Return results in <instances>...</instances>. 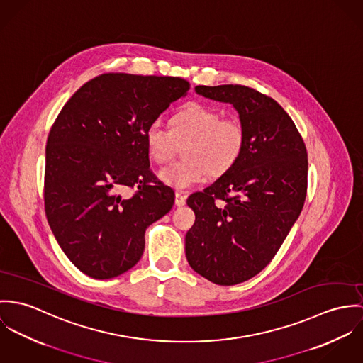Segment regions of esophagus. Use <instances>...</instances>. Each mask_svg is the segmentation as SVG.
I'll list each match as a JSON object with an SVG mask.
<instances>
[{
    "label": "esophagus",
    "mask_w": 363,
    "mask_h": 363,
    "mask_svg": "<svg viewBox=\"0 0 363 363\" xmlns=\"http://www.w3.org/2000/svg\"><path fill=\"white\" fill-rule=\"evenodd\" d=\"M185 203H186V196H184L182 194L177 192V194H175V206H177V207H181V206H184Z\"/></svg>",
    "instance_id": "esophagus-1"
}]
</instances>
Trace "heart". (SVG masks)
Instances as JSON below:
<instances>
[{"instance_id": "heart-1", "label": "heart", "mask_w": 363, "mask_h": 363, "mask_svg": "<svg viewBox=\"0 0 363 363\" xmlns=\"http://www.w3.org/2000/svg\"><path fill=\"white\" fill-rule=\"evenodd\" d=\"M149 157L157 164L168 162L182 147V160L171 162L159 172L165 185L185 191L201 184L206 174L220 177L228 172L241 157L245 130L241 122L221 117L213 107L188 104L175 114L167 129L160 121L152 122L145 132Z\"/></svg>"}]
</instances>
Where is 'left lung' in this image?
<instances>
[{"mask_svg": "<svg viewBox=\"0 0 363 363\" xmlns=\"http://www.w3.org/2000/svg\"><path fill=\"white\" fill-rule=\"evenodd\" d=\"M195 91L234 106L245 146L228 172L188 198L196 220L186 233L185 253L201 277L235 285L272 262L298 220L308 153L295 123L272 97L241 84L196 86Z\"/></svg>", "mask_w": 363, "mask_h": 363, "instance_id": "8db88e82", "label": "left lung"}]
</instances>
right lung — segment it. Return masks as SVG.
I'll return each instance as SVG.
<instances>
[{"instance_id":"1","label":"right lung","mask_w":363,"mask_h":363,"mask_svg":"<svg viewBox=\"0 0 363 363\" xmlns=\"http://www.w3.org/2000/svg\"><path fill=\"white\" fill-rule=\"evenodd\" d=\"M172 77L104 74L84 83L51 126L44 208L67 257L96 280L121 276L145 250L146 228L174 204L150 169L145 132L186 96ZM135 187L129 199L121 196Z\"/></svg>"}]
</instances>
